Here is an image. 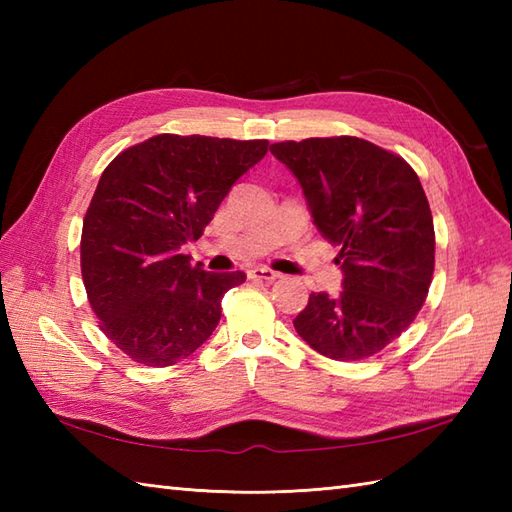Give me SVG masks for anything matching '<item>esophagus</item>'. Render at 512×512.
Here are the masks:
<instances>
[{
    "mask_svg": "<svg viewBox=\"0 0 512 512\" xmlns=\"http://www.w3.org/2000/svg\"><path fill=\"white\" fill-rule=\"evenodd\" d=\"M248 279L266 281V284H273V281L281 279V275L275 273V270H270V268H253V270H248Z\"/></svg>",
    "mask_w": 512,
    "mask_h": 512,
    "instance_id": "obj_1",
    "label": "esophagus"
}]
</instances>
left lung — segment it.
<instances>
[{"label": "left lung", "instance_id": "8db88e82", "mask_svg": "<svg viewBox=\"0 0 512 512\" xmlns=\"http://www.w3.org/2000/svg\"><path fill=\"white\" fill-rule=\"evenodd\" d=\"M295 173L314 224L339 248V297L312 292L295 330L332 361H361L398 339L429 295L436 233L407 160L356 136L270 145Z\"/></svg>", "mask_w": 512, "mask_h": 512}]
</instances>
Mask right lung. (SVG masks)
Returning <instances> with one entry per match:
<instances>
[{
	"instance_id": "obj_1",
	"label": "right lung",
	"mask_w": 512,
	"mask_h": 512,
	"mask_svg": "<svg viewBox=\"0 0 512 512\" xmlns=\"http://www.w3.org/2000/svg\"><path fill=\"white\" fill-rule=\"evenodd\" d=\"M268 140L158 134L121 151L96 184L81 233V275L99 328L147 367L191 356L246 275L206 273L182 253L266 156Z\"/></svg>"
}]
</instances>
